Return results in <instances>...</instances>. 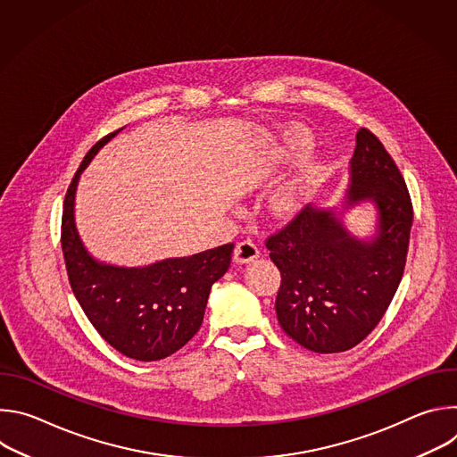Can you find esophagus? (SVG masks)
Wrapping results in <instances>:
<instances>
[{
    "label": "esophagus",
    "instance_id": "obj_1",
    "mask_svg": "<svg viewBox=\"0 0 457 457\" xmlns=\"http://www.w3.org/2000/svg\"><path fill=\"white\" fill-rule=\"evenodd\" d=\"M258 254H260V251H258L256 244L251 242V240L238 242L235 251H233V258H235V262H238V264H247V262H251V260L258 258Z\"/></svg>",
    "mask_w": 457,
    "mask_h": 457
}]
</instances>
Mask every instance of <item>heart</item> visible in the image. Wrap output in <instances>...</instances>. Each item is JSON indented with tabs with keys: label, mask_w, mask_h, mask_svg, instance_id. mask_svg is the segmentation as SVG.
Listing matches in <instances>:
<instances>
[{
	"label": "heart",
	"mask_w": 457,
	"mask_h": 457,
	"mask_svg": "<svg viewBox=\"0 0 457 457\" xmlns=\"http://www.w3.org/2000/svg\"><path fill=\"white\" fill-rule=\"evenodd\" d=\"M300 191H302V180H296V182L289 184L287 187H284V189L278 193L277 206H278L280 210H289V208H293V206L296 204L298 197H300Z\"/></svg>",
	"instance_id": "heart-1"
}]
</instances>
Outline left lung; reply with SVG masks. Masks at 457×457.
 Segmentation results:
<instances>
[{"mask_svg": "<svg viewBox=\"0 0 457 457\" xmlns=\"http://www.w3.org/2000/svg\"><path fill=\"white\" fill-rule=\"evenodd\" d=\"M372 201L378 235L351 237L331 210L305 206L266 238L280 270L275 309L302 347L329 354L365 340L402 282L412 228V201L402 171L367 128L356 134L347 206Z\"/></svg>", "mask_w": 457, "mask_h": 457, "instance_id": "obj_1", "label": "left lung"}]
</instances>
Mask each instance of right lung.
<instances>
[{
    "mask_svg": "<svg viewBox=\"0 0 457 457\" xmlns=\"http://www.w3.org/2000/svg\"><path fill=\"white\" fill-rule=\"evenodd\" d=\"M120 129L97 141L79 164L64 195L61 247L72 291L97 333L128 358L155 361L177 353L197 335L212 286L228 271L235 244L146 268L96 262L76 229V187L92 157Z\"/></svg>",
    "mask_w": 457,
    "mask_h": 457,
    "instance_id": "right-lung-1",
    "label": "right lung"
}]
</instances>
